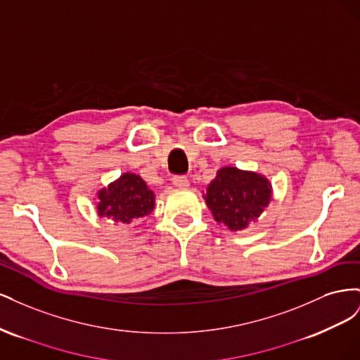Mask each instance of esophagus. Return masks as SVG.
Instances as JSON below:
<instances>
[{
    "instance_id": "1",
    "label": "esophagus",
    "mask_w": 360,
    "mask_h": 360,
    "mask_svg": "<svg viewBox=\"0 0 360 360\" xmlns=\"http://www.w3.org/2000/svg\"><path fill=\"white\" fill-rule=\"evenodd\" d=\"M172 184L176 188H180V189H184L189 186V180L186 176H174L172 177Z\"/></svg>"
}]
</instances>
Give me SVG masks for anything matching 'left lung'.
Returning a JSON list of instances; mask_svg holds the SVG:
<instances>
[{"label":"left lung","instance_id":"left-lung-1","mask_svg":"<svg viewBox=\"0 0 360 360\" xmlns=\"http://www.w3.org/2000/svg\"><path fill=\"white\" fill-rule=\"evenodd\" d=\"M204 200L216 222L238 231L264 212L271 200V184L261 174L224 167L207 186Z\"/></svg>","mask_w":360,"mask_h":360}]
</instances>
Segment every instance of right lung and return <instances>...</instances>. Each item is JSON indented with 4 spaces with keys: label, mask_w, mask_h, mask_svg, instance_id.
Here are the masks:
<instances>
[{
    "label": "right lung",
    "mask_w": 360,
    "mask_h": 360,
    "mask_svg": "<svg viewBox=\"0 0 360 360\" xmlns=\"http://www.w3.org/2000/svg\"><path fill=\"white\" fill-rule=\"evenodd\" d=\"M97 214L117 224H132L155 209V193L136 174L124 172L97 192Z\"/></svg>",
    "instance_id": "1"
}]
</instances>
